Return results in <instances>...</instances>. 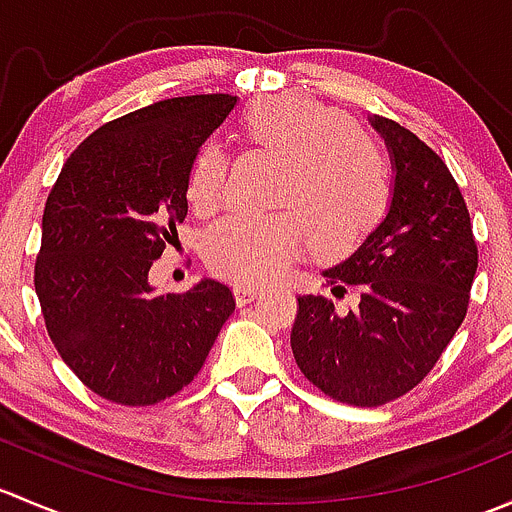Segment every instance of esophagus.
I'll use <instances>...</instances> for the list:
<instances>
[{
	"mask_svg": "<svg viewBox=\"0 0 512 512\" xmlns=\"http://www.w3.org/2000/svg\"><path fill=\"white\" fill-rule=\"evenodd\" d=\"M232 292H235L237 304H250L252 299H257V294H262V289L250 287V285H235L232 287Z\"/></svg>",
	"mask_w": 512,
	"mask_h": 512,
	"instance_id": "obj_1",
	"label": "esophagus"
}]
</instances>
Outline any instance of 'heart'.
Listing matches in <instances>:
<instances>
[{
  "instance_id": "obj_1",
  "label": "heart",
  "mask_w": 512,
  "mask_h": 512,
  "mask_svg": "<svg viewBox=\"0 0 512 512\" xmlns=\"http://www.w3.org/2000/svg\"><path fill=\"white\" fill-rule=\"evenodd\" d=\"M242 131L262 151L285 158L277 200L298 213H232L220 220L205 240V257L220 275L240 282L272 280L302 252L307 237L322 255H344L389 208L384 153L337 108L302 96L262 98L247 108ZM225 173L223 148L205 143L188 173V200L195 210L218 208Z\"/></svg>"
}]
</instances>
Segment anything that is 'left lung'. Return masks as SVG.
I'll return each mask as SVG.
<instances>
[{"label":"left lung","instance_id":"8db88e82","mask_svg":"<svg viewBox=\"0 0 512 512\" xmlns=\"http://www.w3.org/2000/svg\"><path fill=\"white\" fill-rule=\"evenodd\" d=\"M391 158V200L379 225L339 265L322 270L332 292L359 287L339 314L324 297H297L292 354L332 399L381 406L411 391L468 309L478 247L466 200L441 158L409 128L369 116Z\"/></svg>","mask_w":512,"mask_h":512}]
</instances>
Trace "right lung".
<instances>
[{
	"instance_id": "obj_1",
	"label": "right lung",
	"mask_w": 512,
	"mask_h": 512,
	"mask_svg": "<svg viewBox=\"0 0 512 512\" xmlns=\"http://www.w3.org/2000/svg\"><path fill=\"white\" fill-rule=\"evenodd\" d=\"M237 96L165 98L108 121L61 168L41 220L36 297L56 352L108 401L148 406L193 381L235 309L203 277L160 294L153 260L188 215L195 153Z\"/></svg>"
}]
</instances>
